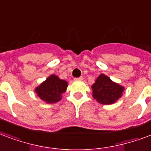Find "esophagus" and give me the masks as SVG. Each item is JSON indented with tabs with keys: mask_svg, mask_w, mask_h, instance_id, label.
Here are the masks:
<instances>
[{
	"mask_svg": "<svg viewBox=\"0 0 151 151\" xmlns=\"http://www.w3.org/2000/svg\"><path fill=\"white\" fill-rule=\"evenodd\" d=\"M75 81H82L83 80V77H79V78H74Z\"/></svg>",
	"mask_w": 151,
	"mask_h": 151,
	"instance_id": "obj_1",
	"label": "esophagus"
}]
</instances>
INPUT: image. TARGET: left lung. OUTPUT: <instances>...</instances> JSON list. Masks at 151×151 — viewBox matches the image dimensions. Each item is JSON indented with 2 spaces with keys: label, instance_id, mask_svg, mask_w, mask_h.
Masks as SVG:
<instances>
[{
  "label": "left lung",
  "instance_id": "1",
  "mask_svg": "<svg viewBox=\"0 0 151 151\" xmlns=\"http://www.w3.org/2000/svg\"><path fill=\"white\" fill-rule=\"evenodd\" d=\"M92 96L101 104L109 105L122 97L124 87L114 82L110 78L100 74L92 85Z\"/></svg>",
  "mask_w": 151,
  "mask_h": 151
}]
</instances>
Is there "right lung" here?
Instances as JSON below:
<instances>
[{
    "instance_id": "add662e5",
    "label": "right lung",
    "mask_w": 151,
    "mask_h": 151,
    "mask_svg": "<svg viewBox=\"0 0 151 151\" xmlns=\"http://www.w3.org/2000/svg\"><path fill=\"white\" fill-rule=\"evenodd\" d=\"M67 85L66 81L52 74L35 88V92L40 99L47 103H57L62 99V94L66 92Z\"/></svg>"
}]
</instances>
